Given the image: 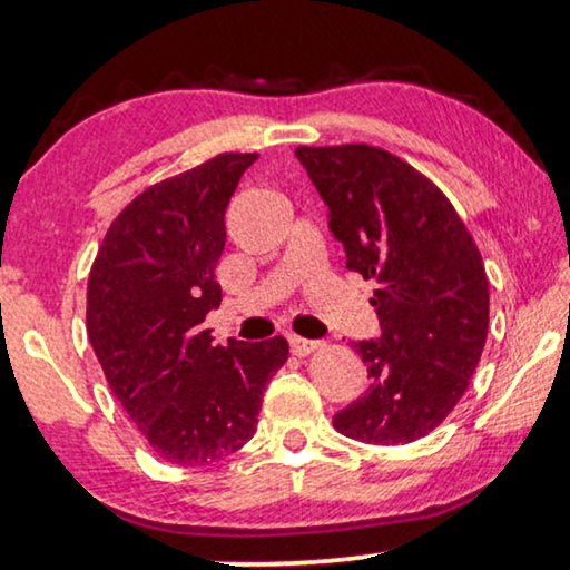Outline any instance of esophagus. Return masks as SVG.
I'll return each instance as SVG.
<instances>
[{"instance_id": "esophagus-1", "label": "esophagus", "mask_w": 570, "mask_h": 570, "mask_svg": "<svg viewBox=\"0 0 570 570\" xmlns=\"http://www.w3.org/2000/svg\"><path fill=\"white\" fill-rule=\"evenodd\" d=\"M288 344H292V352L296 356H308L322 346L320 342H314V340H304V336H288Z\"/></svg>"}]
</instances>
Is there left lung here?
Returning a JSON list of instances; mask_svg holds the SVG:
<instances>
[{
	"label": "left lung",
	"instance_id": "obj_1",
	"mask_svg": "<svg viewBox=\"0 0 570 570\" xmlns=\"http://www.w3.org/2000/svg\"><path fill=\"white\" fill-rule=\"evenodd\" d=\"M330 206L346 268L374 282L382 336L354 342L370 390L334 414L342 435L407 445L455 410L488 340L482 256L445 193L392 153L350 142L296 148Z\"/></svg>",
	"mask_w": 570,
	"mask_h": 570
}]
</instances>
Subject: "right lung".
<instances>
[{
	"instance_id": "add662e5",
	"label": "right lung",
	"mask_w": 570,
	"mask_h": 570,
	"mask_svg": "<svg viewBox=\"0 0 570 570\" xmlns=\"http://www.w3.org/2000/svg\"><path fill=\"white\" fill-rule=\"evenodd\" d=\"M258 153H220L156 183L112 220L88 278V336L110 390L170 465H208L254 438L284 336L216 344L226 206Z\"/></svg>"
}]
</instances>
